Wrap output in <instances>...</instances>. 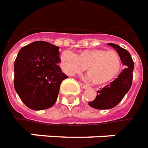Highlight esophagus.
Masks as SVG:
<instances>
[{
	"label": "esophagus",
	"mask_w": 148,
	"mask_h": 148,
	"mask_svg": "<svg viewBox=\"0 0 148 148\" xmlns=\"http://www.w3.org/2000/svg\"><path fill=\"white\" fill-rule=\"evenodd\" d=\"M79 85H80V87H81L82 88H88V86L86 85V84H84L82 83H79Z\"/></svg>",
	"instance_id": "1"
}]
</instances>
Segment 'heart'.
Here are the masks:
<instances>
[{
  "mask_svg": "<svg viewBox=\"0 0 148 148\" xmlns=\"http://www.w3.org/2000/svg\"><path fill=\"white\" fill-rule=\"evenodd\" d=\"M60 65L69 76L79 74L87 68L88 79L94 84L103 85L119 76L122 60L117 52L105 49H88L77 55L64 51L60 56Z\"/></svg>",
  "mask_w": 148,
  "mask_h": 148,
  "instance_id": "obj_1",
  "label": "heart"
}]
</instances>
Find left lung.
<instances>
[{
  "label": "left lung",
  "instance_id": "obj_1",
  "mask_svg": "<svg viewBox=\"0 0 148 148\" xmlns=\"http://www.w3.org/2000/svg\"><path fill=\"white\" fill-rule=\"evenodd\" d=\"M108 45L116 49L121 58L122 64L126 68L123 69L119 76L110 83V84L98 90L96 99L88 102V105L96 109H111L116 107L129 91L132 84L134 62L130 53L116 44L109 43Z\"/></svg>",
  "mask_w": 148,
  "mask_h": 148
}]
</instances>
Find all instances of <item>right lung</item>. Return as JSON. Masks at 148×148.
Here are the masks:
<instances>
[{"instance_id": "add662e5", "label": "right lung", "mask_w": 148, "mask_h": 148, "mask_svg": "<svg viewBox=\"0 0 148 148\" xmlns=\"http://www.w3.org/2000/svg\"><path fill=\"white\" fill-rule=\"evenodd\" d=\"M59 49L49 42L35 41L19 51L14 63V88L30 109L39 111L52 107L60 84L68 78L58 65Z\"/></svg>"}]
</instances>
